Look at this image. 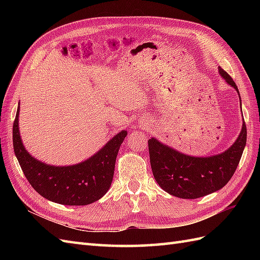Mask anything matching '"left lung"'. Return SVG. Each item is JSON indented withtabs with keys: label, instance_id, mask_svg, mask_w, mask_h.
I'll return each mask as SVG.
<instances>
[{
	"label": "left lung",
	"instance_id": "obj_1",
	"mask_svg": "<svg viewBox=\"0 0 260 260\" xmlns=\"http://www.w3.org/2000/svg\"><path fill=\"white\" fill-rule=\"evenodd\" d=\"M218 70L222 79L238 92L241 103L237 84L222 68L219 67ZM246 137L243 118L242 129L235 142L222 153L205 157L183 154L151 138L148 152L156 182L164 191L180 199L194 200L217 192L229 182L237 170L246 145Z\"/></svg>",
	"mask_w": 260,
	"mask_h": 260
}]
</instances>
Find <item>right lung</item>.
I'll return each mask as SVG.
<instances>
[{"instance_id": "right-lung-1", "label": "right lung", "mask_w": 260, "mask_h": 260, "mask_svg": "<svg viewBox=\"0 0 260 260\" xmlns=\"http://www.w3.org/2000/svg\"><path fill=\"white\" fill-rule=\"evenodd\" d=\"M19 108L13 125V145L31 186L44 199L61 205H89L103 198L111 187L117 154L128 132H118L84 161L70 166H53L36 159L23 146L19 133Z\"/></svg>"}]
</instances>
